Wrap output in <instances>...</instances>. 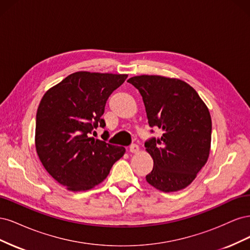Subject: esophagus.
<instances>
[{"mask_svg": "<svg viewBox=\"0 0 250 250\" xmlns=\"http://www.w3.org/2000/svg\"><path fill=\"white\" fill-rule=\"evenodd\" d=\"M139 146L137 145V144H132V145H130V147H129V150H130V152H132V153H137L138 151H139Z\"/></svg>", "mask_w": 250, "mask_h": 250, "instance_id": "34e87169", "label": "esophagus"}]
</instances>
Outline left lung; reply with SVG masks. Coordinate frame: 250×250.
Wrapping results in <instances>:
<instances>
[{
	"label": "left lung",
	"instance_id": "8db88e82",
	"mask_svg": "<svg viewBox=\"0 0 250 250\" xmlns=\"http://www.w3.org/2000/svg\"><path fill=\"white\" fill-rule=\"evenodd\" d=\"M128 82L139 89L149 126L162 130L161 138L145 142L153 158V169L146 180L163 192L183 190L209 154L211 119L207 105L183 80L142 75Z\"/></svg>",
	"mask_w": 250,
	"mask_h": 250
}]
</instances>
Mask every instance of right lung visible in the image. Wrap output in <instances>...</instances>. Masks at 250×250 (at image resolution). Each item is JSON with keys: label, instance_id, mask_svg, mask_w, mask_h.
Here are the masks:
<instances>
[{"label": "right lung", "instance_id": "1", "mask_svg": "<svg viewBox=\"0 0 250 250\" xmlns=\"http://www.w3.org/2000/svg\"><path fill=\"white\" fill-rule=\"evenodd\" d=\"M126 78L76 72L43 95L36 113V151L44 169L67 190L86 191L99 185L124 155V147L89 134L105 127V104Z\"/></svg>", "mask_w": 250, "mask_h": 250}]
</instances>
